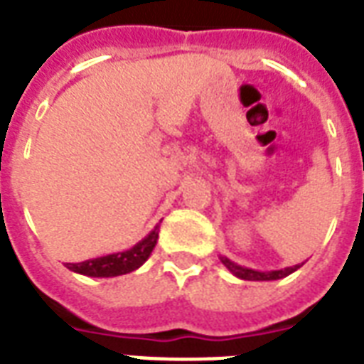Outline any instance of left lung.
Here are the masks:
<instances>
[{"instance_id":"obj_1","label":"left lung","mask_w":364,"mask_h":364,"mask_svg":"<svg viewBox=\"0 0 364 364\" xmlns=\"http://www.w3.org/2000/svg\"><path fill=\"white\" fill-rule=\"evenodd\" d=\"M220 262L230 269V272L239 279H245V281H277V279H283L287 275H290L292 272H296L298 267H302V264H298L294 267H284V269H273V272H258V269H250V267L239 266L235 262H232L226 256H220Z\"/></svg>"}]
</instances>
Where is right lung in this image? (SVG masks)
<instances>
[{
  "label": "right lung",
  "instance_id": "1",
  "mask_svg": "<svg viewBox=\"0 0 364 364\" xmlns=\"http://www.w3.org/2000/svg\"><path fill=\"white\" fill-rule=\"evenodd\" d=\"M157 237H159V226L154 228L142 241H138L129 250L92 258V260L77 262V264H66V267L75 273L87 275V277H117V275H125V273L138 269L144 262L150 258L151 250L156 249Z\"/></svg>",
  "mask_w": 364,
  "mask_h": 364
}]
</instances>
